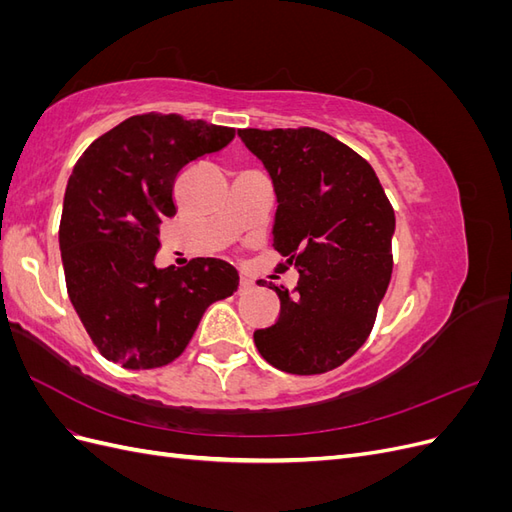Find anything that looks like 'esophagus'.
<instances>
[{"mask_svg": "<svg viewBox=\"0 0 512 512\" xmlns=\"http://www.w3.org/2000/svg\"><path fill=\"white\" fill-rule=\"evenodd\" d=\"M247 288H252V280L245 275H239V290H247Z\"/></svg>", "mask_w": 512, "mask_h": 512, "instance_id": "esophagus-1", "label": "esophagus"}]
</instances>
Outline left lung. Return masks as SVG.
<instances>
[{"mask_svg":"<svg viewBox=\"0 0 512 512\" xmlns=\"http://www.w3.org/2000/svg\"><path fill=\"white\" fill-rule=\"evenodd\" d=\"M239 138L273 181V247L286 256L280 267L299 271L290 292L269 282L280 316L254 331V344L288 374H324L374 329L393 273L395 211L374 168L327 132L245 128Z\"/></svg>","mask_w":512,"mask_h":512,"instance_id":"8db88e82","label":"left lung"}]
</instances>
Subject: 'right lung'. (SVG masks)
<instances>
[{
  "mask_svg": "<svg viewBox=\"0 0 512 512\" xmlns=\"http://www.w3.org/2000/svg\"><path fill=\"white\" fill-rule=\"evenodd\" d=\"M235 128L181 115H134L91 143L68 179L59 247L68 297L106 361L126 369L173 363L205 309L239 286L237 269L194 258L153 265L160 224L177 213L181 170L224 149Z\"/></svg>",
  "mask_w": 512,
  "mask_h": 512,
  "instance_id": "1",
  "label": "right lung"
}]
</instances>
